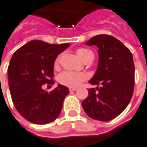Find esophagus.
Returning a JSON list of instances; mask_svg holds the SVG:
<instances>
[{
    "label": "esophagus",
    "mask_w": 147,
    "mask_h": 147,
    "mask_svg": "<svg viewBox=\"0 0 147 147\" xmlns=\"http://www.w3.org/2000/svg\"><path fill=\"white\" fill-rule=\"evenodd\" d=\"M77 88H69V91H76Z\"/></svg>",
    "instance_id": "1"
}]
</instances>
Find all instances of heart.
<instances>
[{
	"instance_id": "obj_1",
	"label": "heart",
	"mask_w": 147,
	"mask_h": 147,
	"mask_svg": "<svg viewBox=\"0 0 147 147\" xmlns=\"http://www.w3.org/2000/svg\"><path fill=\"white\" fill-rule=\"evenodd\" d=\"M77 55L81 59H88L90 57H94V54L92 51L90 49H84L81 48L76 51ZM58 63V59H56V65ZM87 79V76L84 73L82 72H76V71H65L60 73L58 76V81L61 84L71 87V88H76L78 87L80 84L84 82Z\"/></svg>"
}]
</instances>
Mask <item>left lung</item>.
I'll return each instance as SVG.
<instances>
[{
    "instance_id": "1",
    "label": "left lung",
    "mask_w": 147,
    "mask_h": 147,
    "mask_svg": "<svg viewBox=\"0 0 147 147\" xmlns=\"http://www.w3.org/2000/svg\"><path fill=\"white\" fill-rule=\"evenodd\" d=\"M86 45L98 47V67L89 83L100 87L88 89L82 107L91 119L110 121L123 111L133 95V56L122 42L110 35L95 36Z\"/></svg>"
}]
</instances>
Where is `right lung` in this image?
I'll list each match as a JSON object with an SVG mask.
<instances>
[{"label":"right lung","instance_id":"add662e5","mask_svg":"<svg viewBox=\"0 0 147 147\" xmlns=\"http://www.w3.org/2000/svg\"><path fill=\"white\" fill-rule=\"evenodd\" d=\"M69 44L51 45L32 40L17 49L8 68L9 91L17 111L35 124H48L59 116L68 88L59 84L51 92L42 88L53 84L54 62Z\"/></svg>","mask_w":147,"mask_h":147}]
</instances>
